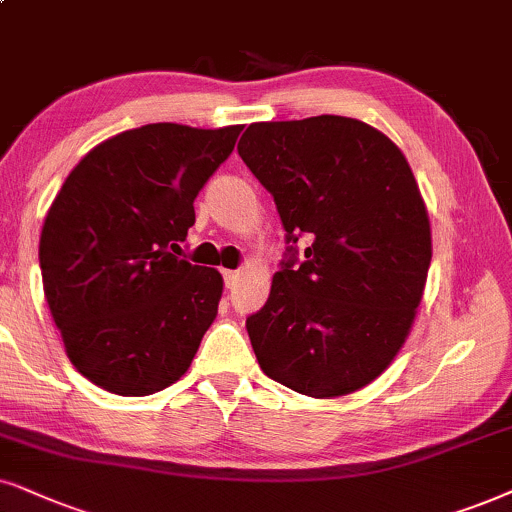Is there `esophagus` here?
Segmentation results:
<instances>
[{
  "label": "esophagus",
  "mask_w": 512,
  "mask_h": 512,
  "mask_svg": "<svg viewBox=\"0 0 512 512\" xmlns=\"http://www.w3.org/2000/svg\"><path fill=\"white\" fill-rule=\"evenodd\" d=\"M236 278H238V271H231V269H224V281H226V286H234L236 283Z\"/></svg>",
  "instance_id": "34e87169"
}]
</instances>
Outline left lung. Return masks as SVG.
I'll return each instance as SVG.
<instances>
[{"label": "left lung", "mask_w": 512, "mask_h": 512, "mask_svg": "<svg viewBox=\"0 0 512 512\" xmlns=\"http://www.w3.org/2000/svg\"><path fill=\"white\" fill-rule=\"evenodd\" d=\"M238 155L274 196L300 267L271 278L248 316L260 368L314 399L345 397L387 371L409 338L432 260L425 200L404 153L342 115L252 122Z\"/></svg>", "instance_id": "obj_1"}]
</instances>
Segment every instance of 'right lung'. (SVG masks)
Returning a JSON list of instances; mask_svg holds the SVG:
<instances>
[{
    "mask_svg": "<svg viewBox=\"0 0 512 512\" xmlns=\"http://www.w3.org/2000/svg\"><path fill=\"white\" fill-rule=\"evenodd\" d=\"M241 129H127L84 155L51 203L40 236L44 297L70 364L103 390L146 397L189 371L224 278L172 252Z\"/></svg>",
    "mask_w": 512,
    "mask_h": 512,
    "instance_id": "obj_1",
    "label": "right lung"
}]
</instances>
